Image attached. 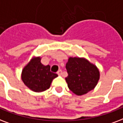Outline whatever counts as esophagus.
Listing matches in <instances>:
<instances>
[{
    "mask_svg": "<svg viewBox=\"0 0 123 123\" xmlns=\"http://www.w3.org/2000/svg\"><path fill=\"white\" fill-rule=\"evenodd\" d=\"M57 74L59 75H61L62 74V70H59V71L57 72Z\"/></svg>",
    "mask_w": 123,
    "mask_h": 123,
    "instance_id": "1",
    "label": "esophagus"
}]
</instances>
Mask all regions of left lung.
I'll return each instance as SVG.
<instances>
[{"label": "left lung", "instance_id": "1", "mask_svg": "<svg viewBox=\"0 0 123 123\" xmlns=\"http://www.w3.org/2000/svg\"><path fill=\"white\" fill-rule=\"evenodd\" d=\"M66 68L68 75L65 79L68 88L77 95L93 90L99 80V69L85 58L69 57Z\"/></svg>", "mask_w": 123, "mask_h": 123}]
</instances>
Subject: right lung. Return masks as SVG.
Here are the masks:
<instances>
[{
  "label": "right lung",
  "mask_w": 123,
  "mask_h": 123,
  "mask_svg": "<svg viewBox=\"0 0 123 123\" xmlns=\"http://www.w3.org/2000/svg\"><path fill=\"white\" fill-rule=\"evenodd\" d=\"M40 57H34L23 68L21 78L26 86L35 92H42L49 88L57 74L50 72L49 65L41 63Z\"/></svg>",
  "instance_id": "right-lung-1"
}]
</instances>
